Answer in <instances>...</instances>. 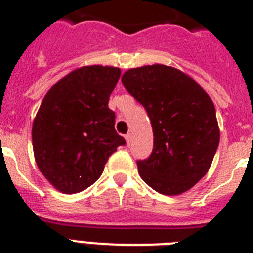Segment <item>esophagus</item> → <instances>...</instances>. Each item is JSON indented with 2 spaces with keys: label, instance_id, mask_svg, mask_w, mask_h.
<instances>
[{
  "label": "esophagus",
  "instance_id": "esophagus-1",
  "mask_svg": "<svg viewBox=\"0 0 253 253\" xmlns=\"http://www.w3.org/2000/svg\"><path fill=\"white\" fill-rule=\"evenodd\" d=\"M125 140H126V144L129 146V144L131 143V134L130 133H128L126 135H125Z\"/></svg>",
  "mask_w": 253,
  "mask_h": 253
}]
</instances>
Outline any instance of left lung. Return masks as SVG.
Listing matches in <instances>:
<instances>
[{
  "label": "left lung",
  "mask_w": 253,
  "mask_h": 253,
  "mask_svg": "<svg viewBox=\"0 0 253 253\" xmlns=\"http://www.w3.org/2000/svg\"><path fill=\"white\" fill-rule=\"evenodd\" d=\"M122 82L142 104L153 129V151L138 161L147 185L163 195H180L209 171L220 130L213 101L198 82L165 64L130 68Z\"/></svg>",
  "instance_id": "left-lung-1"
}]
</instances>
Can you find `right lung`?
<instances>
[{
	"label": "right lung",
	"mask_w": 253,
	"mask_h": 253,
	"mask_svg": "<svg viewBox=\"0 0 253 253\" xmlns=\"http://www.w3.org/2000/svg\"><path fill=\"white\" fill-rule=\"evenodd\" d=\"M120 68L84 66L46 92L33 122L35 162L58 191L76 194L96 182L124 138L115 130L109 97Z\"/></svg>",
	"instance_id": "1"
}]
</instances>
